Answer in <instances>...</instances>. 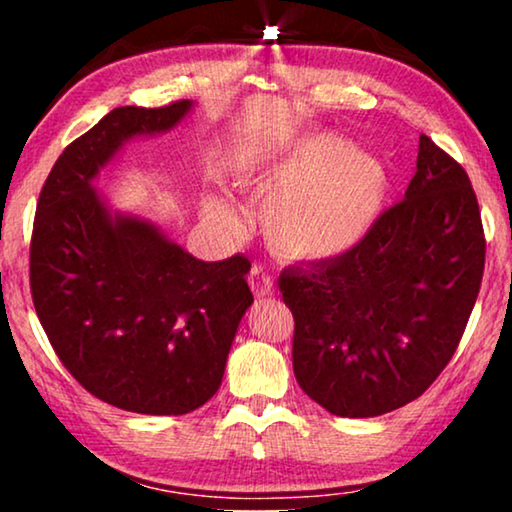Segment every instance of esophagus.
Returning a JSON list of instances; mask_svg holds the SVG:
<instances>
[{
    "mask_svg": "<svg viewBox=\"0 0 512 512\" xmlns=\"http://www.w3.org/2000/svg\"><path fill=\"white\" fill-rule=\"evenodd\" d=\"M248 284H250V289H253V293L257 298H266V296H271L273 293V287H275V282H273V275L266 271L264 266H253L250 268V273H248Z\"/></svg>",
    "mask_w": 512,
    "mask_h": 512,
    "instance_id": "34e87169",
    "label": "esophagus"
}]
</instances>
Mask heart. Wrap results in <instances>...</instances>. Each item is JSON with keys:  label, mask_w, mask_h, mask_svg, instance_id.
Here are the masks:
<instances>
[{"label": "heart", "mask_w": 512, "mask_h": 512, "mask_svg": "<svg viewBox=\"0 0 512 512\" xmlns=\"http://www.w3.org/2000/svg\"><path fill=\"white\" fill-rule=\"evenodd\" d=\"M241 178L250 173L239 171ZM275 187L262 212L271 246L289 259H327L352 248L377 221L388 173L377 158L348 149L341 137L316 135L264 173ZM216 214H228L214 203Z\"/></svg>", "instance_id": "b5f03b06"}]
</instances>
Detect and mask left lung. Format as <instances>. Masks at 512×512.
<instances>
[{
  "label": "left lung",
  "mask_w": 512,
  "mask_h": 512,
  "mask_svg": "<svg viewBox=\"0 0 512 512\" xmlns=\"http://www.w3.org/2000/svg\"><path fill=\"white\" fill-rule=\"evenodd\" d=\"M400 203L345 253L284 268L293 372L341 418H375L427 391L454 357L481 289L485 235L465 169L420 135Z\"/></svg>",
  "instance_id": "obj_1"
}]
</instances>
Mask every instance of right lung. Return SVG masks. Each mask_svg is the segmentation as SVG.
I'll return each mask as SVG.
<instances>
[{"label":"right lung","instance_id":"obj_1","mask_svg":"<svg viewBox=\"0 0 512 512\" xmlns=\"http://www.w3.org/2000/svg\"><path fill=\"white\" fill-rule=\"evenodd\" d=\"M192 101L121 106L60 153L33 221L31 298L51 348L85 391L117 409L183 415L219 391L250 262H201L151 223L110 216L92 180L135 135L169 131Z\"/></svg>","mask_w":512,"mask_h":512}]
</instances>
